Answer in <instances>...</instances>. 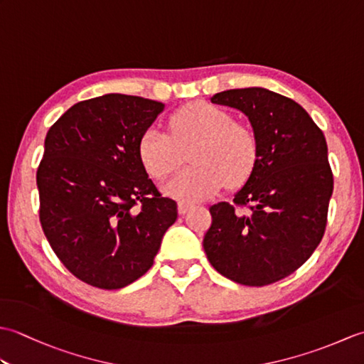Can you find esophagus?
I'll use <instances>...</instances> for the list:
<instances>
[{"mask_svg": "<svg viewBox=\"0 0 364 364\" xmlns=\"http://www.w3.org/2000/svg\"><path fill=\"white\" fill-rule=\"evenodd\" d=\"M189 208H192V203L180 202V203H178V213H180V214H186Z\"/></svg>", "mask_w": 364, "mask_h": 364, "instance_id": "34e87169", "label": "esophagus"}]
</instances>
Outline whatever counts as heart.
<instances>
[{
  "label": "heart",
  "instance_id": "b5f03b06",
  "mask_svg": "<svg viewBox=\"0 0 364 364\" xmlns=\"http://www.w3.org/2000/svg\"><path fill=\"white\" fill-rule=\"evenodd\" d=\"M170 134L146 128L137 144L141 164L154 180H164L189 151L188 167L164 186L166 194L181 202L211 197L228 183L249 180L258 161V142L250 129L235 123L233 115L218 106L196 103L168 120Z\"/></svg>",
  "mask_w": 364,
  "mask_h": 364
}]
</instances>
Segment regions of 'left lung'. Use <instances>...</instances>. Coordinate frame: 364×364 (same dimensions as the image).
<instances>
[{
  "mask_svg": "<svg viewBox=\"0 0 364 364\" xmlns=\"http://www.w3.org/2000/svg\"><path fill=\"white\" fill-rule=\"evenodd\" d=\"M211 102L249 117L258 161L233 203L210 208L203 249L223 277L266 286L291 275L311 257L327 225L333 173L321 128L294 100L262 87L231 89Z\"/></svg>",
  "mask_w": 364,
  "mask_h": 364,
  "instance_id": "1",
  "label": "left lung"
}]
</instances>
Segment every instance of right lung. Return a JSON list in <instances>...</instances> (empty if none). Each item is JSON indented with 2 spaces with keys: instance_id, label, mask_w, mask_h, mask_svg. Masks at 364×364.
Returning a JSON list of instances; mask_svg holds the SVG:
<instances>
[{
  "instance_id": "add662e5",
  "label": "right lung",
  "mask_w": 364,
  "mask_h": 364,
  "mask_svg": "<svg viewBox=\"0 0 364 364\" xmlns=\"http://www.w3.org/2000/svg\"><path fill=\"white\" fill-rule=\"evenodd\" d=\"M162 111L154 100L107 94L73 105L46 133L38 218L60 262L95 288L141 278L178 218L176 202L159 194L137 154Z\"/></svg>"
}]
</instances>
